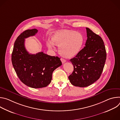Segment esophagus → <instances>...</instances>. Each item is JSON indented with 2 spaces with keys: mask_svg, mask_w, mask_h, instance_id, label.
I'll list each match as a JSON object with an SVG mask.
<instances>
[{
  "mask_svg": "<svg viewBox=\"0 0 120 120\" xmlns=\"http://www.w3.org/2000/svg\"><path fill=\"white\" fill-rule=\"evenodd\" d=\"M61 61H62V63H63V64L64 63L66 62V60H65L64 59L62 58H61Z\"/></svg>",
  "mask_w": 120,
  "mask_h": 120,
  "instance_id": "34e87169",
  "label": "esophagus"
}]
</instances>
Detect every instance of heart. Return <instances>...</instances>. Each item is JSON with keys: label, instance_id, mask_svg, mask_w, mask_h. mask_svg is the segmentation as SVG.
I'll list each match as a JSON object with an SVG mask.
<instances>
[{"label": "heart", "instance_id": "obj_1", "mask_svg": "<svg viewBox=\"0 0 120 120\" xmlns=\"http://www.w3.org/2000/svg\"><path fill=\"white\" fill-rule=\"evenodd\" d=\"M84 38L79 32L69 30L56 31L52 35V40L48 39L46 45L50 49L59 46L60 54L67 58L74 57L80 51L83 45Z\"/></svg>", "mask_w": 120, "mask_h": 120}]
</instances>
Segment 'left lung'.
Masks as SVG:
<instances>
[{"mask_svg":"<svg viewBox=\"0 0 120 120\" xmlns=\"http://www.w3.org/2000/svg\"><path fill=\"white\" fill-rule=\"evenodd\" d=\"M87 39L85 46L70 59L74 66L72 74L68 76L75 86H89L99 79L106 59V52L102 38L86 27Z\"/></svg>","mask_w":120,"mask_h":120,"instance_id":"8db88e82","label":"left lung"}]
</instances>
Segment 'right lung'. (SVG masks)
<instances>
[{"label": "right lung", "mask_w": 120, "mask_h": 120, "mask_svg": "<svg viewBox=\"0 0 120 120\" xmlns=\"http://www.w3.org/2000/svg\"><path fill=\"white\" fill-rule=\"evenodd\" d=\"M38 32L35 28L22 33L15 41L11 57L13 66L20 81L33 88L47 86L52 80L53 71L62 64L57 56L43 52L31 54L26 51L25 39L35 36Z\"/></svg>", "instance_id": "add662e5"}]
</instances>
